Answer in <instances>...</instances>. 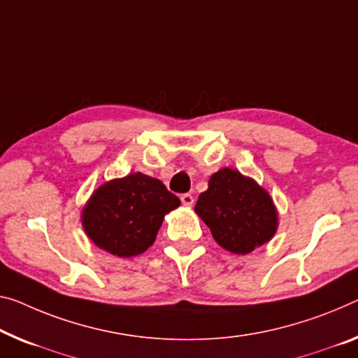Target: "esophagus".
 <instances>
[{
    "label": "esophagus",
    "mask_w": 358,
    "mask_h": 358,
    "mask_svg": "<svg viewBox=\"0 0 358 358\" xmlns=\"http://www.w3.org/2000/svg\"><path fill=\"white\" fill-rule=\"evenodd\" d=\"M180 201H182L184 206H192V205H194L195 200L190 194H184V195H180Z\"/></svg>",
    "instance_id": "obj_1"
}]
</instances>
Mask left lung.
<instances>
[{
	"label": "left lung",
	"instance_id": "1",
	"mask_svg": "<svg viewBox=\"0 0 358 358\" xmlns=\"http://www.w3.org/2000/svg\"><path fill=\"white\" fill-rule=\"evenodd\" d=\"M195 213L217 245L234 255H248L268 243L278 229V213L268 192L232 168L211 176Z\"/></svg>",
	"mask_w": 358,
	"mask_h": 358
}]
</instances>
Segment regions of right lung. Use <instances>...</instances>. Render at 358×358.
Wrapping results in <instances>:
<instances>
[{"instance_id":"right-lung-1","label":"right lung","mask_w":358,"mask_h":358,"mask_svg":"<svg viewBox=\"0 0 358 358\" xmlns=\"http://www.w3.org/2000/svg\"><path fill=\"white\" fill-rule=\"evenodd\" d=\"M179 205L162 180L131 173L92 192L81 211V224L97 248L133 257L153 245L164 216Z\"/></svg>"}]
</instances>
